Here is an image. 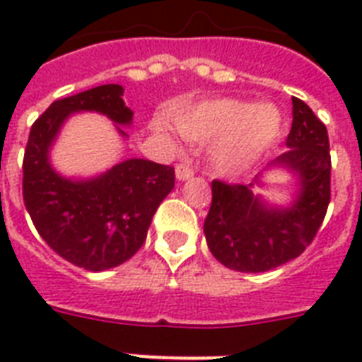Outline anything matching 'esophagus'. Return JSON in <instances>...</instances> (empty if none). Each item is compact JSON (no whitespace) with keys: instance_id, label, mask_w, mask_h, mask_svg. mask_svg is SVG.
Segmentation results:
<instances>
[{"instance_id":"esophagus-1","label":"esophagus","mask_w":362,"mask_h":362,"mask_svg":"<svg viewBox=\"0 0 362 362\" xmlns=\"http://www.w3.org/2000/svg\"><path fill=\"white\" fill-rule=\"evenodd\" d=\"M192 176H193L192 167H187V165H176V180L178 182L189 180Z\"/></svg>"}]
</instances>
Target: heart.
I'll list each match as a JSON object with an SVG mask.
<instances>
[{
	"label": "heart",
	"instance_id": "b5f03b06",
	"mask_svg": "<svg viewBox=\"0 0 362 362\" xmlns=\"http://www.w3.org/2000/svg\"><path fill=\"white\" fill-rule=\"evenodd\" d=\"M175 127L187 141L212 142L209 148L210 169L231 178L246 173L274 146L284 127V115L272 103L214 98L178 110ZM153 133L163 144L175 148V135L163 118L156 120Z\"/></svg>",
	"mask_w": 362,
	"mask_h": 362
}]
</instances>
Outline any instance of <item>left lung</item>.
I'll use <instances>...</instances> for the list:
<instances>
[{"label":"left lung","instance_id":"obj_1","mask_svg":"<svg viewBox=\"0 0 362 362\" xmlns=\"http://www.w3.org/2000/svg\"><path fill=\"white\" fill-rule=\"evenodd\" d=\"M287 152L272 159L252 184L212 182V204L204 220L210 252L227 269L264 272L298 257L314 240L331 201V153L323 122L293 98ZM287 172L296 187L286 204L259 196L269 172Z\"/></svg>","mask_w":362,"mask_h":362}]
</instances>
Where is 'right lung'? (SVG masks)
Returning <instances> with one entry per match:
<instances>
[{
    "instance_id": "1",
    "label": "right lung",
    "mask_w": 362,
    "mask_h": 362,
    "mask_svg": "<svg viewBox=\"0 0 362 362\" xmlns=\"http://www.w3.org/2000/svg\"><path fill=\"white\" fill-rule=\"evenodd\" d=\"M124 88L103 84L54 101L35 124L24 153V204L54 252L81 269L101 272L133 257L146 240L156 210L175 187V170L129 158L92 176H65L52 165V148L73 115L109 118L120 139L133 125Z\"/></svg>"
}]
</instances>
